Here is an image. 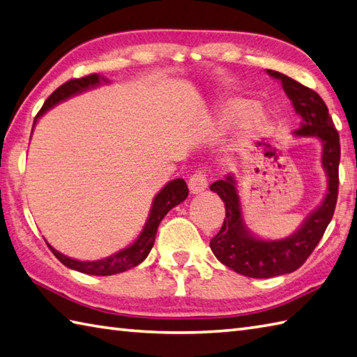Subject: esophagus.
<instances>
[{"mask_svg": "<svg viewBox=\"0 0 357 357\" xmlns=\"http://www.w3.org/2000/svg\"><path fill=\"white\" fill-rule=\"evenodd\" d=\"M188 188L192 193H201L207 188V174L206 172H195L188 179Z\"/></svg>", "mask_w": 357, "mask_h": 357, "instance_id": "obj_1", "label": "esophagus"}]
</instances>
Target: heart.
Instances as JSON below:
<instances>
[{
  "label": "heart",
  "mask_w": 357,
  "mask_h": 357,
  "mask_svg": "<svg viewBox=\"0 0 357 357\" xmlns=\"http://www.w3.org/2000/svg\"><path fill=\"white\" fill-rule=\"evenodd\" d=\"M248 101L245 100H229L221 110H219V119L222 124H230L234 119L241 118V126L247 133H256L264 128L267 124V115L259 107V105H252L248 107Z\"/></svg>",
  "instance_id": "b5f03b06"
}]
</instances>
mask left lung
<instances>
[{
    "mask_svg": "<svg viewBox=\"0 0 357 357\" xmlns=\"http://www.w3.org/2000/svg\"><path fill=\"white\" fill-rule=\"evenodd\" d=\"M282 82L287 96L301 115V127L294 130L301 138H317L322 142V165L327 173L328 192L322 206L310 215L291 236L267 241L255 238L242 219L236 179L227 174L210 185L225 204V219L221 230L210 241L213 255L227 267L248 278H273L298 270L319 244L335 213L339 188L340 144L339 133L322 98L314 90L302 86L287 75L267 70Z\"/></svg>",
    "mask_w": 357,
    "mask_h": 357,
    "instance_id": "1",
    "label": "left lung"
}]
</instances>
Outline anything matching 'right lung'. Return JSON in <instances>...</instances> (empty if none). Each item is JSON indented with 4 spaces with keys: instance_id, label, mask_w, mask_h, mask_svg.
<instances>
[{
    "instance_id": "right-lung-1",
    "label": "right lung",
    "mask_w": 357,
    "mask_h": 357,
    "mask_svg": "<svg viewBox=\"0 0 357 357\" xmlns=\"http://www.w3.org/2000/svg\"><path fill=\"white\" fill-rule=\"evenodd\" d=\"M101 82H107V78L98 73H92V75H87V77L75 78L64 82L63 86H59L55 92L45 100L44 105L41 107V110L38 112V115L33 121V126L36 124V119L41 115H44V113L50 107H53L55 104L61 102L73 95L84 92L87 89H92L98 84H101ZM187 196H188V188L184 179L178 178V179L170 181V183L155 196L153 204H151L149 219L146 225H144L138 239H136L130 247L121 250L119 253L105 257V259L82 262V261L72 259V257H67L59 252H56V250L50 247L49 244L47 245L52 250V253L56 256V259L72 270L86 273V275H95V276H110V275H116V273H123L128 268L136 267V265L146 259L151 247L155 244L159 222L162 221L164 216L169 213L173 207H176L178 204L183 202Z\"/></svg>"
}]
</instances>
